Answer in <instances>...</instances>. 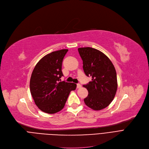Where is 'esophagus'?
Wrapping results in <instances>:
<instances>
[{
	"label": "esophagus",
	"instance_id": "1",
	"mask_svg": "<svg viewBox=\"0 0 149 149\" xmlns=\"http://www.w3.org/2000/svg\"><path fill=\"white\" fill-rule=\"evenodd\" d=\"M77 88L78 89L81 88V85L80 83H78V84H77Z\"/></svg>",
	"mask_w": 149,
	"mask_h": 149
}]
</instances>
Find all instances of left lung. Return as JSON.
<instances>
[{"instance_id":"8db88e82","label":"left lung","mask_w":149,"mask_h":149,"mask_svg":"<svg viewBox=\"0 0 149 149\" xmlns=\"http://www.w3.org/2000/svg\"><path fill=\"white\" fill-rule=\"evenodd\" d=\"M78 50L85 74L92 77V81L83 85L89 93L84 101L93 110L100 111L110 104L115 96L118 83L115 67L111 60L98 49L85 47Z\"/></svg>"}]
</instances>
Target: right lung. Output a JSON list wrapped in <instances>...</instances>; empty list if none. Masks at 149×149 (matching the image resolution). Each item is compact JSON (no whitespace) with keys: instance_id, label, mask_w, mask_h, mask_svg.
Wrapping results in <instances>:
<instances>
[{"instance_id":"obj_1","label":"right lung","mask_w":149,"mask_h":149,"mask_svg":"<svg viewBox=\"0 0 149 149\" xmlns=\"http://www.w3.org/2000/svg\"><path fill=\"white\" fill-rule=\"evenodd\" d=\"M68 49L46 55L36 64L30 79V92L36 106L43 112L56 113L64 107L74 83L60 81L62 61Z\"/></svg>"}]
</instances>
